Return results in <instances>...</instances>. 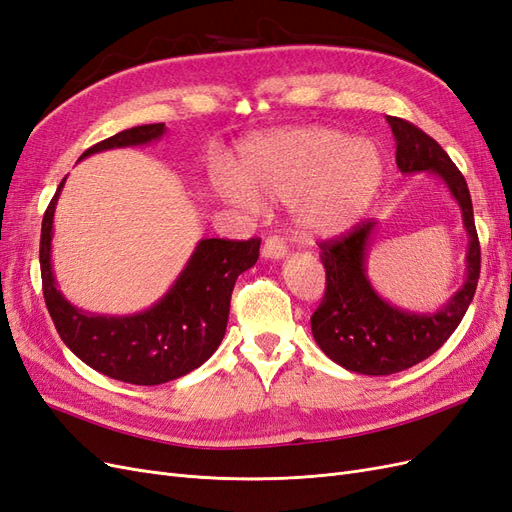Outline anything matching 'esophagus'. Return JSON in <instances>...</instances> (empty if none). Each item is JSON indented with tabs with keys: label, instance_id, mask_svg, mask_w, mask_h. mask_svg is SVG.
<instances>
[{
	"label": "esophagus",
	"instance_id": "1",
	"mask_svg": "<svg viewBox=\"0 0 512 512\" xmlns=\"http://www.w3.org/2000/svg\"><path fill=\"white\" fill-rule=\"evenodd\" d=\"M288 252V245L280 237H267L265 243H262V256L271 258V260H280Z\"/></svg>",
	"mask_w": 512,
	"mask_h": 512
}]
</instances>
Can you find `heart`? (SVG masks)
<instances>
[{
	"instance_id": "b5f03b06",
	"label": "heart",
	"mask_w": 512,
	"mask_h": 512,
	"mask_svg": "<svg viewBox=\"0 0 512 512\" xmlns=\"http://www.w3.org/2000/svg\"><path fill=\"white\" fill-rule=\"evenodd\" d=\"M384 160L369 141L327 128H303L254 138L237 173L220 170L213 183L228 203L258 211L260 198L290 203L294 228L307 241L350 230L374 203Z\"/></svg>"
}]
</instances>
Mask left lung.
<instances>
[{"instance_id":"left-lung-1","label":"left lung","mask_w":512,"mask_h":512,"mask_svg":"<svg viewBox=\"0 0 512 512\" xmlns=\"http://www.w3.org/2000/svg\"><path fill=\"white\" fill-rule=\"evenodd\" d=\"M395 136V160L401 173L438 175L463 215L468 232V277L442 309L414 314L386 303L365 273V256L376 222L365 220L348 235L320 243V258L327 271L324 297L312 314V333L331 361L356 374L391 376L436 352L459 327L474 299L480 275V243L468 183L448 153L414 123L386 117Z\"/></svg>"}]
</instances>
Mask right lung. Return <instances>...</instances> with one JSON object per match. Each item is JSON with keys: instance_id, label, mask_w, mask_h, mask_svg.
<instances>
[{"instance_id": "add662e5", "label": "right lung", "mask_w": 512, "mask_h": 512, "mask_svg": "<svg viewBox=\"0 0 512 512\" xmlns=\"http://www.w3.org/2000/svg\"><path fill=\"white\" fill-rule=\"evenodd\" d=\"M164 132V123L123 130L89 147L81 160L106 149L153 143ZM64 183L61 179L44 211L40 235L42 292L64 344L91 369L138 386L164 384L203 365L222 344L232 288L243 271L256 265L260 239H203L177 282L153 307L134 316L87 314L57 290L51 267L53 215Z\"/></svg>"}]
</instances>
